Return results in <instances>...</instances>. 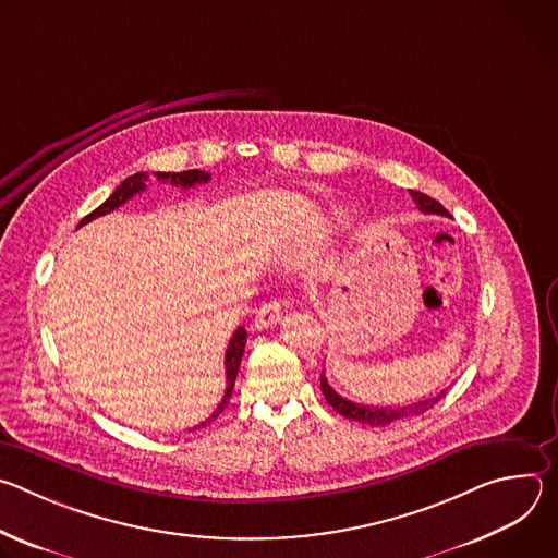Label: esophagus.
I'll use <instances>...</instances> for the list:
<instances>
[{
    "mask_svg": "<svg viewBox=\"0 0 558 558\" xmlns=\"http://www.w3.org/2000/svg\"><path fill=\"white\" fill-rule=\"evenodd\" d=\"M280 317H282V300H269L258 308L254 317V329H267L280 323Z\"/></svg>",
    "mask_w": 558,
    "mask_h": 558,
    "instance_id": "esophagus-1",
    "label": "esophagus"
}]
</instances>
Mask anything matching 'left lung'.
I'll use <instances>...</instances> for the list:
<instances>
[{
	"label": "left lung",
	"instance_id": "left-lung-1",
	"mask_svg": "<svg viewBox=\"0 0 558 558\" xmlns=\"http://www.w3.org/2000/svg\"><path fill=\"white\" fill-rule=\"evenodd\" d=\"M411 196L413 201L417 203V207L426 214H441V216H448V211L430 196L422 194V192H413L411 190ZM320 388H323V395L325 400L344 417L353 420V422H360V424H366V426H388V424H395V422H402V420H409V417H415V415H422L426 413L428 409H433L441 397L446 395V390H441L437 397H428V400H422V402H415V404H409V407H368V404H355L351 400H347V397L338 395L331 384L327 381L325 373L320 375Z\"/></svg>",
	"mask_w": 558,
	"mask_h": 558
}]
</instances>
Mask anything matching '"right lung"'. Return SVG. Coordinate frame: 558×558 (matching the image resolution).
<instances>
[{"mask_svg":"<svg viewBox=\"0 0 558 558\" xmlns=\"http://www.w3.org/2000/svg\"><path fill=\"white\" fill-rule=\"evenodd\" d=\"M154 177H156L158 181L179 185V187H183V190L194 187V185H198V183H207V181L211 179V177H209V172H201V170L172 172V174H170V172H154ZM145 181H147V174H145V172H138V174H134V177L125 179V181H123V183H121V185L110 194V198H108L104 205H99L93 214H88L82 222H78V227L86 225V222H90L93 218L106 216V214L114 211L117 207H121V205H123L125 201H130L134 194H138V192H143V190H145ZM245 344H247V331H245L243 327H238V329H235V333H233V338L229 340L227 351H225V375H227V388H225L222 400H220V404L216 407V411H214V413H211L203 424L194 426L192 430H196V428H205L207 424H211V422L222 413V409L227 407L229 397H231V390H233V384H235L238 366H241V360H243V353H245Z\"/></svg>","mask_w":558,"mask_h":558,"instance_id":"1","label":"right lung"}]
</instances>
